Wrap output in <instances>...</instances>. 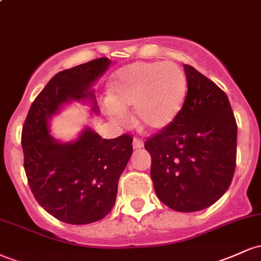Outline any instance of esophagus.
<instances>
[{
    "instance_id": "34e87169",
    "label": "esophagus",
    "mask_w": 261,
    "mask_h": 261,
    "mask_svg": "<svg viewBox=\"0 0 261 261\" xmlns=\"http://www.w3.org/2000/svg\"><path fill=\"white\" fill-rule=\"evenodd\" d=\"M133 147L136 148V149H140L143 147V141L140 139V137H134V141H133Z\"/></svg>"
}]
</instances>
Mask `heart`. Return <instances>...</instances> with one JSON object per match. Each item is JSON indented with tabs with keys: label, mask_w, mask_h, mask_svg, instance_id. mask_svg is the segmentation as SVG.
<instances>
[{
	"label": "heart",
	"mask_w": 261,
	"mask_h": 261,
	"mask_svg": "<svg viewBox=\"0 0 261 261\" xmlns=\"http://www.w3.org/2000/svg\"><path fill=\"white\" fill-rule=\"evenodd\" d=\"M110 112L135 107L141 127L158 131L174 121L187 95V79L173 62H134L119 68L110 81Z\"/></svg>",
	"instance_id": "heart-1"
}]
</instances>
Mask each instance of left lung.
Masks as SVG:
<instances>
[{"label": "left lung", "instance_id": "obj_1", "mask_svg": "<svg viewBox=\"0 0 261 261\" xmlns=\"http://www.w3.org/2000/svg\"><path fill=\"white\" fill-rule=\"evenodd\" d=\"M188 93L174 121L145 142L158 199L180 212L214 205L236 169L237 122L228 97L193 66L184 65Z\"/></svg>", "mask_w": 261, "mask_h": 261}]
</instances>
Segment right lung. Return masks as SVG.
I'll list each match as a JSON object with an SVG mask.
<instances>
[{
    "mask_svg": "<svg viewBox=\"0 0 261 261\" xmlns=\"http://www.w3.org/2000/svg\"><path fill=\"white\" fill-rule=\"evenodd\" d=\"M99 58L56 73L33 101L22 130L24 170L35 200L62 222L87 224L112 211L118 181L131 153L133 136L101 139L87 127L80 139L60 143L49 134V119L66 101L91 98V87L109 67Z\"/></svg>",
    "mask_w": 261,
    "mask_h": 261,
    "instance_id": "obj_1",
    "label": "right lung"
}]
</instances>
